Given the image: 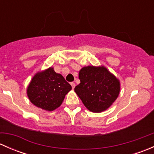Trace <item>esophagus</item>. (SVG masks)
I'll return each instance as SVG.
<instances>
[{
  "label": "esophagus",
  "mask_w": 154,
  "mask_h": 154,
  "mask_svg": "<svg viewBox=\"0 0 154 154\" xmlns=\"http://www.w3.org/2000/svg\"><path fill=\"white\" fill-rule=\"evenodd\" d=\"M71 87H72V88H74V87H75V83H71Z\"/></svg>",
  "instance_id": "34e87169"
}]
</instances>
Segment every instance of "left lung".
<instances>
[{
  "label": "left lung",
  "mask_w": 154,
  "mask_h": 154,
  "mask_svg": "<svg viewBox=\"0 0 154 154\" xmlns=\"http://www.w3.org/2000/svg\"><path fill=\"white\" fill-rule=\"evenodd\" d=\"M79 79L80 83L74 91L89 111H105L119 97L120 82L104 66L82 68L79 71Z\"/></svg>",
  "instance_id": "left-lung-1"
}]
</instances>
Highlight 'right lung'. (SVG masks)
Returning a JSON list of instances; mask_svg holds the SVG:
<instances>
[{
  "label": "right lung",
  "mask_w": 154,
  "mask_h": 154,
  "mask_svg": "<svg viewBox=\"0 0 154 154\" xmlns=\"http://www.w3.org/2000/svg\"><path fill=\"white\" fill-rule=\"evenodd\" d=\"M71 86L51 67L36 73L27 89L29 100L35 106L53 111L63 103Z\"/></svg>",
  "instance_id": "1"
}]
</instances>
